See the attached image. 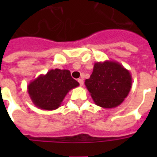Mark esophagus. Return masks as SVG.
Segmentation results:
<instances>
[{"label": "esophagus", "mask_w": 157, "mask_h": 157, "mask_svg": "<svg viewBox=\"0 0 157 157\" xmlns=\"http://www.w3.org/2000/svg\"><path fill=\"white\" fill-rule=\"evenodd\" d=\"M78 82H79L80 86H83V80L82 79V78H79V79H78Z\"/></svg>", "instance_id": "1"}]
</instances>
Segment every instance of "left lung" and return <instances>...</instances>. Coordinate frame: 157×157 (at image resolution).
<instances>
[{
    "label": "left lung",
    "instance_id": "1",
    "mask_svg": "<svg viewBox=\"0 0 157 157\" xmlns=\"http://www.w3.org/2000/svg\"><path fill=\"white\" fill-rule=\"evenodd\" d=\"M85 85L96 105L112 109L121 105L129 94L132 76L123 65L114 60L96 62Z\"/></svg>",
    "mask_w": 157,
    "mask_h": 157
}]
</instances>
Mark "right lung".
<instances>
[{
    "label": "right lung",
    "mask_w": 157,
    "mask_h": 157,
    "mask_svg": "<svg viewBox=\"0 0 157 157\" xmlns=\"http://www.w3.org/2000/svg\"><path fill=\"white\" fill-rule=\"evenodd\" d=\"M78 86L79 83L71 77L70 71L56 68L30 82L27 91L36 107L52 111L58 109L67 93Z\"/></svg>",
    "instance_id": "1"
}]
</instances>
